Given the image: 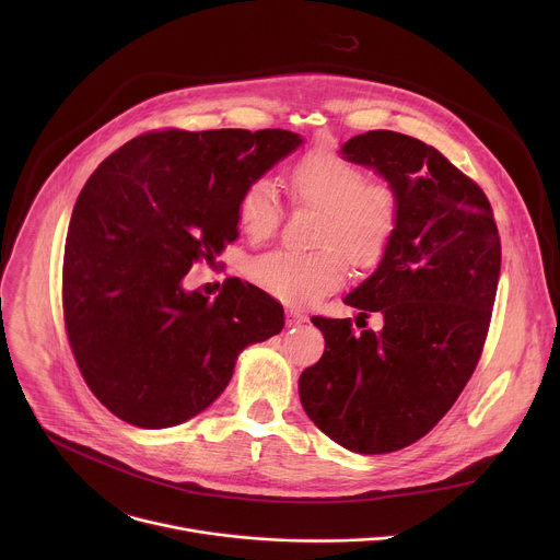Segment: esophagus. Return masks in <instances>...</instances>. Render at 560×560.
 <instances>
[{
  "instance_id": "34e87169",
  "label": "esophagus",
  "mask_w": 560,
  "mask_h": 560,
  "mask_svg": "<svg viewBox=\"0 0 560 560\" xmlns=\"http://www.w3.org/2000/svg\"><path fill=\"white\" fill-rule=\"evenodd\" d=\"M285 316H288V326H299V324H305L307 316L294 307H288L285 310Z\"/></svg>"
}]
</instances>
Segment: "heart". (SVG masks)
<instances>
[{"mask_svg": "<svg viewBox=\"0 0 560 560\" xmlns=\"http://www.w3.org/2000/svg\"><path fill=\"white\" fill-rule=\"evenodd\" d=\"M288 184L299 203L322 210L312 253L272 250L250 261L248 277L290 305H310L346 279V257L376 266L387 253L401 217V199L387 182H365L363 171L339 152L312 150L290 168ZM281 199L270 179L250 182L238 197V223L253 242L279 228Z\"/></svg>", "mask_w": 560, "mask_h": 560, "instance_id": "obj_1", "label": "heart"}]
</instances>
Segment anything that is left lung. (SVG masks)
I'll return each mask as SVG.
<instances>
[{
    "label": "left lung",
    "mask_w": 560,
    "mask_h": 560,
    "mask_svg": "<svg viewBox=\"0 0 560 560\" xmlns=\"http://www.w3.org/2000/svg\"><path fill=\"white\" fill-rule=\"evenodd\" d=\"M401 199L376 270L343 303L383 328L357 335L350 318L312 316L326 350L299 376L312 423L359 454H385L425 436L469 381L490 328L501 238L486 192L432 145L370 130L341 145Z\"/></svg>",
    "instance_id": "1"
}]
</instances>
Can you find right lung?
<instances>
[{
  "label": "right lung",
  "instance_id": "right-lung-1",
  "mask_svg": "<svg viewBox=\"0 0 560 560\" xmlns=\"http://www.w3.org/2000/svg\"><path fill=\"white\" fill-rule=\"evenodd\" d=\"M303 139L290 130H162L115 150L79 192L63 253L66 332L84 381L121 421L162 430L203 412L236 357L279 335L283 307L230 279L186 290L238 236V197Z\"/></svg>",
  "mask_w": 560,
  "mask_h": 560
}]
</instances>
